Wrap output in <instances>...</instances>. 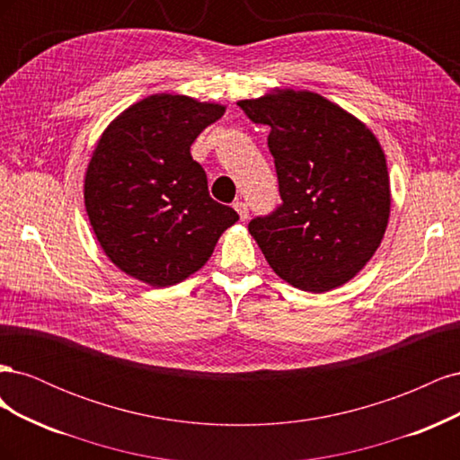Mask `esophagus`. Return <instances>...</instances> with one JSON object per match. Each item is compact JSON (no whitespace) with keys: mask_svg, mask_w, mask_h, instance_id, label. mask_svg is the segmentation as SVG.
Returning a JSON list of instances; mask_svg holds the SVG:
<instances>
[{"mask_svg":"<svg viewBox=\"0 0 460 460\" xmlns=\"http://www.w3.org/2000/svg\"><path fill=\"white\" fill-rule=\"evenodd\" d=\"M234 208H235V211H238V215H240L242 220H247V217H249V207H247V203L235 201V203H234Z\"/></svg>","mask_w":460,"mask_h":460,"instance_id":"esophagus-1","label":"esophagus"}]
</instances>
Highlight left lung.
<instances>
[{
    "label": "left lung",
    "mask_w": 460,
    "mask_h": 460,
    "mask_svg": "<svg viewBox=\"0 0 460 460\" xmlns=\"http://www.w3.org/2000/svg\"><path fill=\"white\" fill-rule=\"evenodd\" d=\"M238 105L270 128L280 186L282 205L249 222L264 259L303 291L324 294L347 284L380 247L392 208L378 137L309 90L274 88Z\"/></svg>",
    "instance_id": "obj_1"
}]
</instances>
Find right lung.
Returning <instances> with one entry per match:
<instances>
[{
	"instance_id": "add662e5",
	"label": "right lung",
	"mask_w": 460,
	"mask_h": 460,
	"mask_svg": "<svg viewBox=\"0 0 460 460\" xmlns=\"http://www.w3.org/2000/svg\"><path fill=\"white\" fill-rule=\"evenodd\" d=\"M226 107L153 93L124 109L97 140L84 178L92 230L109 261L153 288L198 272L238 213L208 196L193 140Z\"/></svg>"
}]
</instances>
